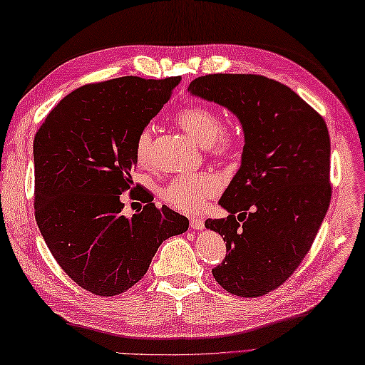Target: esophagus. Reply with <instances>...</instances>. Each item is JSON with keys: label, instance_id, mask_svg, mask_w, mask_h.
Wrapping results in <instances>:
<instances>
[{"label": "esophagus", "instance_id": "34e87169", "mask_svg": "<svg viewBox=\"0 0 365 365\" xmlns=\"http://www.w3.org/2000/svg\"><path fill=\"white\" fill-rule=\"evenodd\" d=\"M190 226H191V229H196V230L204 229V220L200 218V216H191Z\"/></svg>", "mask_w": 365, "mask_h": 365}]
</instances>
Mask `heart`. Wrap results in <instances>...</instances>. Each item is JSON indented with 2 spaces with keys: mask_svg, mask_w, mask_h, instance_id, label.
Returning a JSON list of instances; mask_svg holds the SVG:
<instances>
[{
  "mask_svg": "<svg viewBox=\"0 0 365 365\" xmlns=\"http://www.w3.org/2000/svg\"><path fill=\"white\" fill-rule=\"evenodd\" d=\"M175 123L215 157L226 158L237 150L238 136L224 125L220 113L212 106L190 105L175 114ZM150 128L144 127L135 139V158L141 166L149 163ZM220 180L210 173L178 175L161 190L166 205L185 213L197 212L208 197L218 195Z\"/></svg>",
  "mask_w": 365,
  "mask_h": 365,
  "instance_id": "heart-1",
  "label": "heart"
}]
</instances>
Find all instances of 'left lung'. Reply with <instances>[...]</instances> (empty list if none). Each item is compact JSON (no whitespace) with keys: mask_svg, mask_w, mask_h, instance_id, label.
<instances>
[{"mask_svg":"<svg viewBox=\"0 0 365 365\" xmlns=\"http://www.w3.org/2000/svg\"><path fill=\"white\" fill-rule=\"evenodd\" d=\"M237 114L245 131L242 166L207 220L226 257L212 273L224 290L255 298L281 287L311 250L331 202L327 122L285 84L252 73H215L190 84Z\"/></svg>","mask_w":365,"mask_h":365,"instance_id":"left-lung-1","label":"left lung"}]
</instances>
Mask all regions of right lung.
<instances>
[{"label":"right lung","mask_w":365,"mask_h":365,"mask_svg":"<svg viewBox=\"0 0 365 365\" xmlns=\"http://www.w3.org/2000/svg\"><path fill=\"white\" fill-rule=\"evenodd\" d=\"M180 76L89 83L66 96L34 136V215L64 273L97 297L131 289L158 246L188 220L135 187V139L173 96ZM136 189L145 206L127 219L120 195Z\"/></svg>","instance_id":"right-lung-1"}]
</instances>
